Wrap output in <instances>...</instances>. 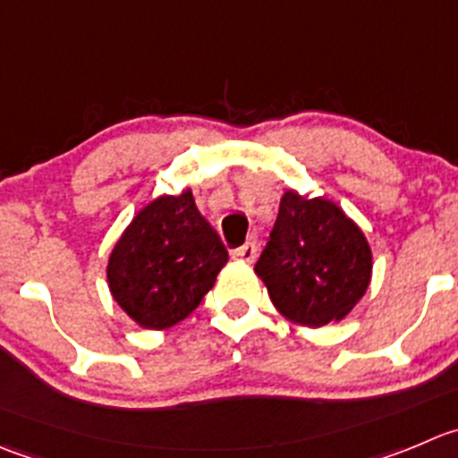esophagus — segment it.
Wrapping results in <instances>:
<instances>
[{"instance_id":"esophagus-1","label":"esophagus","mask_w":458,"mask_h":458,"mask_svg":"<svg viewBox=\"0 0 458 458\" xmlns=\"http://www.w3.org/2000/svg\"><path fill=\"white\" fill-rule=\"evenodd\" d=\"M256 254H259V245H256V241H247L245 245H241L236 251H233V256L245 260V263H254Z\"/></svg>"}]
</instances>
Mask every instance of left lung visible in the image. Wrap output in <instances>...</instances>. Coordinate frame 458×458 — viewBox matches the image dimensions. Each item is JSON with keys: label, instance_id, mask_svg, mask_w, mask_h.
I'll return each instance as SVG.
<instances>
[{"label": "left lung", "instance_id": "obj_1", "mask_svg": "<svg viewBox=\"0 0 458 458\" xmlns=\"http://www.w3.org/2000/svg\"><path fill=\"white\" fill-rule=\"evenodd\" d=\"M254 269L281 315L319 328L346 317L364 297L371 247L337 204L287 191Z\"/></svg>", "mask_w": 458, "mask_h": 458}]
</instances>
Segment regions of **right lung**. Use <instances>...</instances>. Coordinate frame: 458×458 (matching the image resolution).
I'll list each match as a JSON object with an SVG mask.
<instances>
[{"label":"right lung","instance_id":"add662e5","mask_svg":"<svg viewBox=\"0 0 458 458\" xmlns=\"http://www.w3.org/2000/svg\"><path fill=\"white\" fill-rule=\"evenodd\" d=\"M229 260L191 191L161 195L134 216L107 263L114 301L143 328H171L202 303Z\"/></svg>","mask_w":458,"mask_h":458}]
</instances>
